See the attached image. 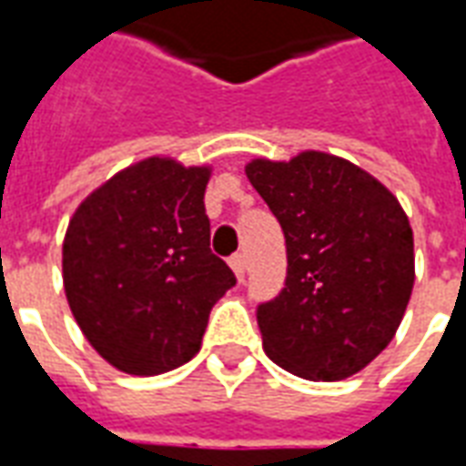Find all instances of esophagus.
<instances>
[{"mask_svg":"<svg viewBox=\"0 0 466 466\" xmlns=\"http://www.w3.org/2000/svg\"><path fill=\"white\" fill-rule=\"evenodd\" d=\"M229 267H232L234 274H237V279L244 282V274H247V257H244V254H234L232 259H229Z\"/></svg>","mask_w":466,"mask_h":466,"instance_id":"34e87169","label":"esophagus"}]
</instances>
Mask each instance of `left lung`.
Returning <instances> with one entry per match:
<instances>
[{
	"label": "left lung",
	"instance_id": "8db88e82",
	"mask_svg": "<svg viewBox=\"0 0 466 466\" xmlns=\"http://www.w3.org/2000/svg\"><path fill=\"white\" fill-rule=\"evenodd\" d=\"M244 172L287 242L284 289L257 309L264 351L302 380H347L394 339L410 304V219L380 179L334 154L252 159Z\"/></svg>",
	"mask_w": 466,
	"mask_h": 466
}]
</instances>
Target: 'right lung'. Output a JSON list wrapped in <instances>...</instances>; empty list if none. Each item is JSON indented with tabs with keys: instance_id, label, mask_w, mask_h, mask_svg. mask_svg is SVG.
I'll return each mask as SVG.
<instances>
[{
	"instance_id": "obj_1",
	"label": "right lung",
	"mask_w": 466,
	"mask_h": 466,
	"mask_svg": "<svg viewBox=\"0 0 466 466\" xmlns=\"http://www.w3.org/2000/svg\"><path fill=\"white\" fill-rule=\"evenodd\" d=\"M212 167L149 157L76 207L62 244L69 309L99 357L137 377L182 367L237 279L209 249Z\"/></svg>"
}]
</instances>
